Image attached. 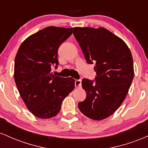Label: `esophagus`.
<instances>
[{"mask_svg":"<svg viewBox=\"0 0 148 148\" xmlns=\"http://www.w3.org/2000/svg\"><path fill=\"white\" fill-rule=\"evenodd\" d=\"M75 86L76 88H79L81 86V80L76 79L75 80Z\"/></svg>","mask_w":148,"mask_h":148,"instance_id":"esophagus-1","label":"esophagus"}]
</instances>
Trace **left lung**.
Listing matches in <instances>:
<instances>
[{"label": "left lung", "instance_id": "left-lung-1", "mask_svg": "<svg viewBox=\"0 0 148 148\" xmlns=\"http://www.w3.org/2000/svg\"><path fill=\"white\" fill-rule=\"evenodd\" d=\"M73 35L86 62L95 64L97 74L95 82L83 79L86 98L78 106L88 118L103 120L118 109L128 93L134 76L132 53L122 39L104 28L75 27Z\"/></svg>", "mask_w": 148, "mask_h": 148}]
</instances>
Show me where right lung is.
<instances>
[{"instance_id":"add662e5","label":"right lung","mask_w":148,"mask_h":148,"mask_svg":"<svg viewBox=\"0 0 148 148\" xmlns=\"http://www.w3.org/2000/svg\"><path fill=\"white\" fill-rule=\"evenodd\" d=\"M73 28L49 26L22 42L15 57L14 81L21 98L34 115L47 119L56 116L62 101L74 90L72 78L51 72L58 68V51L72 34Z\"/></svg>"}]
</instances>
